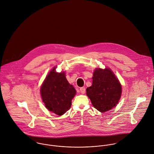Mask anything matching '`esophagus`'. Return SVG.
<instances>
[{"instance_id": "obj_1", "label": "esophagus", "mask_w": 154, "mask_h": 154, "mask_svg": "<svg viewBox=\"0 0 154 154\" xmlns=\"http://www.w3.org/2000/svg\"><path fill=\"white\" fill-rule=\"evenodd\" d=\"M80 92H81L82 94H84L85 93V92H86V89H85V88L83 87V88H81L80 89Z\"/></svg>"}]
</instances>
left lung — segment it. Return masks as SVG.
Listing matches in <instances>:
<instances>
[{
  "instance_id": "left-lung-1",
  "label": "left lung",
  "mask_w": 154,
  "mask_h": 154,
  "mask_svg": "<svg viewBox=\"0 0 154 154\" xmlns=\"http://www.w3.org/2000/svg\"><path fill=\"white\" fill-rule=\"evenodd\" d=\"M92 85L86 89V95L93 106L101 112L115 107L122 93L121 85L109 68L96 69L92 77Z\"/></svg>"
}]
</instances>
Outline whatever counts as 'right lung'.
Instances as JSON below:
<instances>
[{
    "label": "right lung",
    "instance_id": "obj_1",
    "mask_svg": "<svg viewBox=\"0 0 154 154\" xmlns=\"http://www.w3.org/2000/svg\"><path fill=\"white\" fill-rule=\"evenodd\" d=\"M75 94V89L68 83L65 73H57L55 68L48 74L41 88V95L46 108L59 116L69 110Z\"/></svg>",
    "mask_w": 154,
    "mask_h": 154
}]
</instances>
